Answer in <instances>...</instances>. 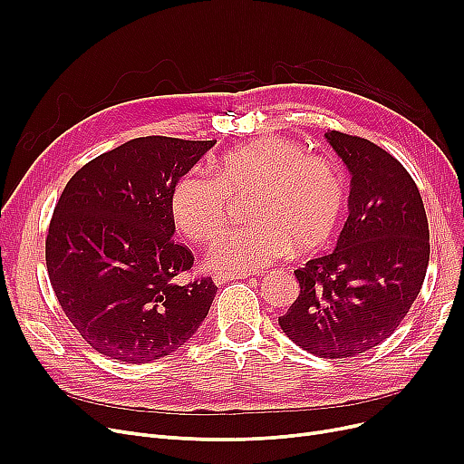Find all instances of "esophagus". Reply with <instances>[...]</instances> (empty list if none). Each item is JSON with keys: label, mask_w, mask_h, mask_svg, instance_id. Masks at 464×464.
<instances>
[{"label": "esophagus", "mask_w": 464, "mask_h": 464, "mask_svg": "<svg viewBox=\"0 0 464 464\" xmlns=\"http://www.w3.org/2000/svg\"><path fill=\"white\" fill-rule=\"evenodd\" d=\"M250 276H252L250 273H238V275H222V273H218V275H214V282H216V285H222V284H227L231 280H246Z\"/></svg>", "instance_id": "obj_1"}]
</instances>
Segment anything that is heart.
I'll return each instance as SVG.
<instances>
[{"mask_svg": "<svg viewBox=\"0 0 464 464\" xmlns=\"http://www.w3.org/2000/svg\"><path fill=\"white\" fill-rule=\"evenodd\" d=\"M254 191L248 226L227 227L207 252L216 271H257L280 257L287 245L301 254L322 246L344 208V180L336 163L306 154L299 142L263 137L226 152L212 163V177L182 175L170 191L177 227L207 240L226 219L227 193Z\"/></svg>", "mask_w": 464, "mask_h": 464, "instance_id": "heart-1", "label": "heart"}]
</instances>
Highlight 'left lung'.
I'll return each instance as SVG.
<instances>
[{"label": "left lung", "mask_w": 464, "mask_h": 464, "mask_svg": "<svg viewBox=\"0 0 464 464\" xmlns=\"http://www.w3.org/2000/svg\"><path fill=\"white\" fill-rule=\"evenodd\" d=\"M348 167L350 216L331 254L295 271L299 297L280 315L303 350L346 359L393 334L418 299L429 265V224L408 170L378 144L327 131Z\"/></svg>", "instance_id": "8db88e82"}]
</instances>
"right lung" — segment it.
<instances>
[{
	"mask_svg": "<svg viewBox=\"0 0 464 464\" xmlns=\"http://www.w3.org/2000/svg\"><path fill=\"white\" fill-rule=\"evenodd\" d=\"M214 140L139 137L71 177L46 235L54 294L86 343L124 362H150L199 329L218 287L179 285L193 256L177 245L170 191Z\"/></svg>",
	"mask_w": 464,
	"mask_h": 464,
	"instance_id": "add662e5",
	"label": "right lung"
}]
</instances>
